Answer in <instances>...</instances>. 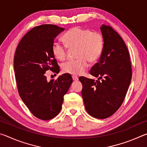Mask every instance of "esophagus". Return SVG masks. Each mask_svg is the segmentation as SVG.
I'll use <instances>...</instances> for the list:
<instances>
[{
  "instance_id": "34e87169",
  "label": "esophagus",
  "mask_w": 147,
  "mask_h": 147,
  "mask_svg": "<svg viewBox=\"0 0 147 147\" xmlns=\"http://www.w3.org/2000/svg\"><path fill=\"white\" fill-rule=\"evenodd\" d=\"M72 78H73V81H74V82H76V81H77V80H78V76H72Z\"/></svg>"
}]
</instances>
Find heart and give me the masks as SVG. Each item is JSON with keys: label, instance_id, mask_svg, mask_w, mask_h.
Segmentation results:
<instances>
[{"label": "heart", "instance_id": "b5f03b06", "mask_svg": "<svg viewBox=\"0 0 147 147\" xmlns=\"http://www.w3.org/2000/svg\"><path fill=\"white\" fill-rule=\"evenodd\" d=\"M65 44L54 42L52 47L53 55L59 61H63L67 56L68 49H76V60L69 61L62 65L64 73L80 75L86 70L90 63L100 58L104 46L103 35L99 32L74 27L64 35Z\"/></svg>", "mask_w": 147, "mask_h": 147}]
</instances>
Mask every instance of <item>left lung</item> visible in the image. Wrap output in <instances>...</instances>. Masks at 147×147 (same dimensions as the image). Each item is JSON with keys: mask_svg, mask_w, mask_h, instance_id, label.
<instances>
[{"mask_svg": "<svg viewBox=\"0 0 147 147\" xmlns=\"http://www.w3.org/2000/svg\"><path fill=\"white\" fill-rule=\"evenodd\" d=\"M100 30L104 38V49L98 62L90 70L91 75L98 77V80L84 76L80 77L79 80L82 84V95L87 112L103 119L112 115L122 105L132 71L123 39L111 26L103 24Z\"/></svg>", "mask_w": 147, "mask_h": 147, "instance_id": "1", "label": "left lung"}]
</instances>
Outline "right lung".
<instances>
[{"instance_id":"right-lung-1","label":"right lung","mask_w":147,"mask_h":147,"mask_svg":"<svg viewBox=\"0 0 147 147\" xmlns=\"http://www.w3.org/2000/svg\"><path fill=\"white\" fill-rule=\"evenodd\" d=\"M63 30L54 24L34 27L21 39L15 53L14 71L19 94L30 112L41 120H50L59 113L63 96L73 82L67 73L50 82L46 76L49 70L55 74L59 72L52 47L56 37Z\"/></svg>"}]
</instances>
